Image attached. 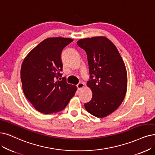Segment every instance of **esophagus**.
<instances>
[{
  "mask_svg": "<svg viewBox=\"0 0 155 155\" xmlns=\"http://www.w3.org/2000/svg\"><path fill=\"white\" fill-rule=\"evenodd\" d=\"M84 86V83L83 82H80L78 85H77V88L79 90H81V89H83Z\"/></svg>",
  "mask_w": 155,
  "mask_h": 155,
  "instance_id": "1",
  "label": "esophagus"
}]
</instances>
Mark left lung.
Instances as JSON below:
<instances>
[{
    "label": "left lung",
    "instance_id": "8db88e82",
    "mask_svg": "<svg viewBox=\"0 0 155 155\" xmlns=\"http://www.w3.org/2000/svg\"><path fill=\"white\" fill-rule=\"evenodd\" d=\"M78 45L87 54L90 80L87 86L93 95L84 106L89 113L104 117L116 110L127 89V72L115 45L104 36L81 39Z\"/></svg>",
    "mask_w": 155,
    "mask_h": 155
}]
</instances>
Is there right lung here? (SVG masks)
<instances>
[{
  "instance_id": "1",
  "label": "right lung",
  "mask_w": 155,
  "mask_h": 155,
  "mask_svg": "<svg viewBox=\"0 0 155 155\" xmlns=\"http://www.w3.org/2000/svg\"><path fill=\"white\" fill-rule=\"evenodd\" d=\"M73 41L71 38H49L36 46L25 58L21 67L23 91L39 112L57 113L62 110L77 90L76 86L58 81L62 74L61 54Z\"/></svg>"
}]
</instances>
